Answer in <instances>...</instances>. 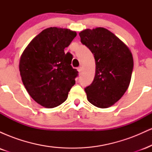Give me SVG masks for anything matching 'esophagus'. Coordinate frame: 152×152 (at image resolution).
<instances>
[{
    "instance_id": "34e87169",
    "label": "esophagus",
    "mask_w": 152,
    "mask_h": 152,
    "mask_svg": "<svg viewBox=\"0 0 152 152\" xmlns=\"http://www.w3.org/2000/svg\"><path fill=\"white\" fill-rule=\"evenodd\" d=\"M77 70H78V71L79 73H81V71H82V69H81V67H78V69H77Z\"/></svg>"
}]
</instances>
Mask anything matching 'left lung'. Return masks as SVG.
I'll list each match as a JSON object with an SVG mask.
<instances>
[{
    "mask_svg": "<svg viewBox=\"0 0 152 152\" xmlns=\"http://www.w3.org/2000/svg\"><path fill=\"white\" fill-rule=\"evenodd\" d=\"M79 36L96 62L94 81L84 88L87 99L96 107H109L121 98L129 86L134 68L132 54L119 38L104 28L86 29Z\"/></svg>",
    "mask_w": 152,
    "mask_h": 152,
    "instance_id": "left-lung-1",
    "label": "left lung"
}]
</instances>
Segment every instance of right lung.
<instances>
[{
  "instance_id": "right-lung-1",
  "label": "right lung",
  "mask_w": 152,
  "mask_h": 152,
  "mask_svg": "<svg viewBox=\"0 0 152 152\" xmlns=\"http://www.w3.org/2000/svg\"><path fill=\"white\" fill-rule=\"evenodd\" d=\"M76 36L75 31L50 27L36 36L21 55L19 70L29 95L40 105L56 107L68 97L78 71L73 56L64 48Z\"/></svg>"
}]
</instances>
